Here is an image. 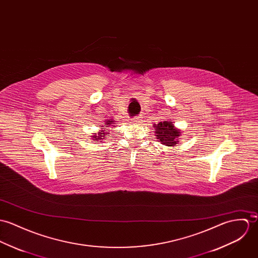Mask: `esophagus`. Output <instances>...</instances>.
Wrapping results in <instances>:
<instances>
[{
    "label": "esophagus",
    "mask_w": 258,
    "mask_h": 258,
    "mask_svg": "<svg viewBox=\"0 0 258 258\" xmlns=\"http://www.w3.org/2000/svg\"><path fill=\"white\" fill-rule=\"evenodd\" d=\"M133 121L135 123H141L142 122V118H141V116H136V117L133 118Z\"/></svg>",
    "instance_id": "esophagus-1"
}]
</instances>
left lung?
<instances>
[{
  "label": "left lung",
  "instance_id": "left-lung-1",
  "mask_svg": "<svg viewBox=\"0 0 258 258\" xmlns=\"http://www.w3.org/2000/svg\"><path fill=\"white\" fill-rule=\"evenodd\" d=\"M156 139L158 142L166 146H173L178 143L179 137L181 135V131L176 128L170 121H160L158 124L154 125Z\"/></svg>",
  "mask_w": 258,
  "mask_h": 258
}]
</instances>
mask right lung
Listing matches in <instances>:
<instances>
[{"label": "right lung", "mask_w": 258, "mask_h": 258, "mask_svg": "<svg viewBox=\"0 0 258 258\" xmlns=\"http://www.w3.org/2000/svg\"><path fill=\"white\" fill-rule=\"evenodd\" d=\"M113 123H115V121L114 120H109V119H107L106 120V122H105V124H106V126L105 127H108L109 125H112ZM112 126H115V125H112ZM104 127V126H103ZM108 134H107V131L105 132L104 130L103 131H101V132H99L98 133V136L97 135H95L93 138L95 139V140H93V141H96L95 143H99V142H102V140H105V137L107 136Z\"/></svg>", "instance_id": "right-lung-1"}]
</instances>
